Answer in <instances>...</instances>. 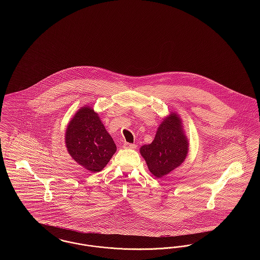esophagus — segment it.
Returning <instances> with one entry per match:
<instances>
[{
	"label": "esophagus",
	"instance_id": "obj_1",
	"mask_svg": "<svg viewBox=\"0 0 260 260\" xmlns=\"http://www.w3.org/2000/svg\"><path fill=\"white\" fill-rule=\"evenodd\" d=\"M124 148L135 149L136 147V144H133V143H127L125 142L124 144Z\"/></svg>",
	"mask_w": 260,
	"mask_h": 260
}]
</instances>
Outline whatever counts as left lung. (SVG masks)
I'll return each mask as SVG.
<instances>
[{
  "mask_svg": "<svg viewBox=\"0 0 260 260\" xmlns=\"http://www.w3.org/2000/svg\"><path fill=\"white\" fill-rule=\"evenodd\" d=\"M188 149L189 143L181 119L175 112H172L159 125L152 143L140 148V154L150 173L161 178L184 161Z\"/></svg>",
  "mask_w": 260,
  "mask_h": 260,
  "instance_id": "obj_1",
  "label": "left lung"
}]
</instances>
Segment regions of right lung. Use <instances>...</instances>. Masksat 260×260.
Instances as JSON below:
<instances>
[{
  "label": "right lung",
  "mask_w": 260,
  "mask_h": 260,
  "mask_svg": "<svg viewBox=\"0 0 260 260\" xmlns=\"http://www.w3.org/2000/svg\"><path fill=\"white\" fill-rule=\"evenodd\" d=\"M65 143L73 160L91 173L102 171L117 150L99 114L89 106L79 109L69 122Z\"/></svg>",
  "instance_id": "1"
}]
</instances>
